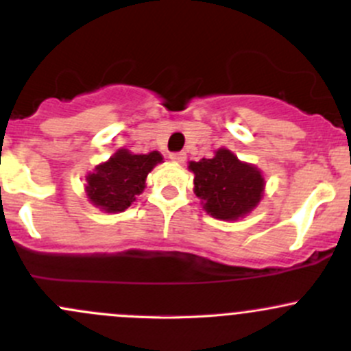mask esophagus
Masks as SVG:
<instances>
[{
    "label": "esophagus",
    "instance_id": "obj_1",
    "mask_svg": "<svg viewBox=\"0 0 351 351\" xmlns=\"http://www.w3.org/2000/svg\"><path fill=\"white\" fill-rule=\"evenodd\" d=\"M169 159H171L173 162H176V165H183L186 159V154L185 153H173V154H169Z\"/></svg>",
    "mask_w": 351,
    "mask_h": 351
}]
</instances>
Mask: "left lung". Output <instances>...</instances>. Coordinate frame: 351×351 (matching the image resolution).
Wrapping results in <instances>:
<instances>
[{"instance_id": "obj_1", "label": "left lung", "mask_w": 351, "mask_h": 351, "mask_svg": "<svg viewBox=\"0 0 351 351\" xmlns=\"http://www.w3.org/2000/svg\"><path fill=\"white\" fill-rule=\"evenodd\" d=\"M193 192L204 210L221 221H238L258 207L265 193L263 173L258 166L238 159L221 147L210 159L190 161Z\"/></svg>"}]
</instances>
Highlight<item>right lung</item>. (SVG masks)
Listing matches in <instances>:
<instances>
[{
	"instance_id": "obj_1",
	"label": "right lung",
	"mask_w": 351,
	"mask_h": 351,
	"mask_svg": "<svg viewBox=\"0 0 351 351\" xmlns=\"http://www.w3.org/2000/svg\"><path fill=\"white\" fill-rule=\"evenodd\" d=\"M162 162L158 151L134 154L122 147L107 161L100 162L86 175V193L90 204L107 214L123 212L146 189V178L156 165Z\"/></svg>"
}]
</instances>
